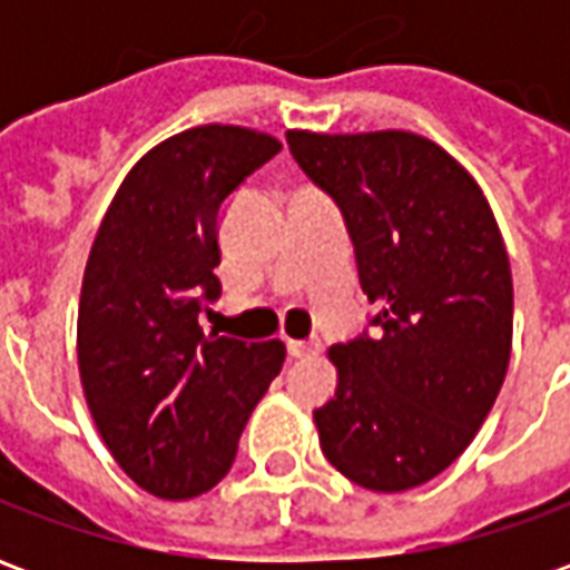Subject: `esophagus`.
I'll return each mask as SVG.
<instances>
[{"label":"esophagus","mask_w":570,"mask_h":570,"mask_svg":"<svg viewBox=\"0 0 570 570\" xmlns=\"http://www.w3.org/2000/svg\"><path fill=\"white\" fill-rule=\"evenodd\" d=\"M286 351H289V357L296 360L317 357V354H321V338H289V342H286Z\"/></svg>","instance_id":"obj_1"}]
</instances>
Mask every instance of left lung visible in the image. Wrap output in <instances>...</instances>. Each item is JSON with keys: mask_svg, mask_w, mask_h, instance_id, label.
<instances>
[{"mask_svg": "<svg viewBox=\"0 0 570 570\" xmlns=\"http://www.w3.org/2000/svg\"><path fill=\"white\" fill-rule=\"evenodd\" d=\"M333 195L375 333L333 345L335 396L314 412L326 461L370 491L419 489L473 442L513 347V274L466 167L412 130H286Z\"/></svg>", "mask_w": 570, "mask_h": 570, "instance_id": "8db88e82", "label": "left lung"}]
</instances>
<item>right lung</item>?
I'll list each match as a JSON object with an SVG mask.
<instances>
[{
    "instance_id": "obj_1",
    "label": "right lung",
    "mask_w": 570,
    "mask_h": 570,
    "mask_svg": "<svg viewBox=\"0 0 570 570\" xmlns=\"http://www.w3.org/2000/svg\"><path fill=\"white\" fill-rule=\"evenodd\" d=\"M281 140L240 125L174 134L130 167L85 265L81 391L116 464L164 501L210 491L286 347L204 333L219 296V207Z\"/></svg>"
}]
</instances>
